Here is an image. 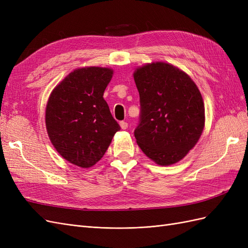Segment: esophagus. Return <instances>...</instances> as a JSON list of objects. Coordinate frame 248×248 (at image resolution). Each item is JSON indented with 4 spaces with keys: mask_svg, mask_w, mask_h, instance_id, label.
<instances>
[{
    "mask_svg": "<svg viewBox=\"0 0 248 248\" xmlns=\"http://www.w3.org/2000/svg\"><path fill=\"white\" fill-rule=\"evenodd\" d=\"M120 126H121L122 129H127V128H128V123L121 121V122H120Z\"/></svg>",
    "mask_w": 248,
    "mask_h": 248,
    "instance_id": "34e87169",
    "label": "esophagus"
}]
</instances>
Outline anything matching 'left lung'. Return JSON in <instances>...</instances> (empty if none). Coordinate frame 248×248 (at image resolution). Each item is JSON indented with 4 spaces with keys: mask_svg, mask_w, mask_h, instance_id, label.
Returning a JSON list of instances; mask_svg holds the SVG:
<instances>
[{
    "mask_svg": "<svg viewBox=\"0 0 248 248\" xmlns=\"http://www.w3.org/2000/svg\"><path fill=\"white\" fill-rule=\"evenodd\" d=\"M140 94V123L134 137L141 151L159 166H170L187 155L205 126L200 90L181 69L153 62L134 71Z\"/></svg>",
    "mask_w": 248,
    "mask_h": 248,
    "instance_id": "left-lung-1",
    "label": "left lung"
}]
</instances>
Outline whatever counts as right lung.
Returning <instances> with one entry per match:
<instances>
[{"label":"right lung","instance_id":"obj_1","mask_svg":"<svg viewBox=\"0 0 248 248\" xmlns=\"http://www.w3.org/2000/svg\"><path fill=\"white\" fill-rule=\"evenodd\" d=\"M112 74L106 67L76 69L49 96L46 109L48 138L58 153L74 166L93 167L120 130L103 99Z\"/></svg>","mask_w":248,"mask_h":248}]
</instances>
